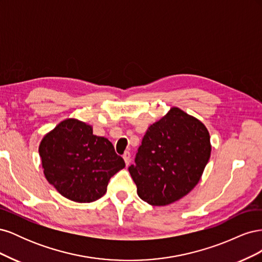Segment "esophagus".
I'll list each match as a JSON object with an SVG mask.
<instances>
[{
    "mask_svg": "<svg viewBox=\"0 0 262 262\" xmlns=\"http://www.w3.org/2000/svg\"><path fill=\"white\" fill-rule=\"evenodd\" d=\"M122 157H123V160L125 162V165L128 166L130 164V162H131V154H130V152H125Z\"/></svg>",
    "mask_w": 262,
    "mask_h": 262,
    "instance_id": "34e87169",
    "label": "esophagus"
}]
</instances>
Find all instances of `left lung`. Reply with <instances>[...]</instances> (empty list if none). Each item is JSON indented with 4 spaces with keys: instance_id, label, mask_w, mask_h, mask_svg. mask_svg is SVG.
<instances>
[{
    "instance_id": "obj_1",
    "label": "left lung",
    "mask_w": 262,
    "mask_h": 262,
    "mask_svg": "<svg viewBox=\"0 0 262 262\" xmlns=\"http://www.w3.org/2000/svg\"><path fill=\"white\" fill-rule=\"evenodd\" d=\"M210 155V134L204 124L171 108L147 129L129 172L141 199L161 207L191 191Z\"/></svg>"
}]
</instances>
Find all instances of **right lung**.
<instances>
[{
  "label": "right lung",
  "instance_id": "right-lung-1",
  "mask_svg": "<svg viewBox=\"0 0 262 262\" xmlns=\"http://www.w3.org/2000/svg\"><path fill=\"white\" fill-rule=\"evenodd\" d=\"M45 176L68 199L89 203L107 191L108 182L125 163L108 139L93 134L91 125L67 119L39 146Z\"/></svg>",
  "mask_w": 262,
  "mask_h": 262
}]
</instances>
